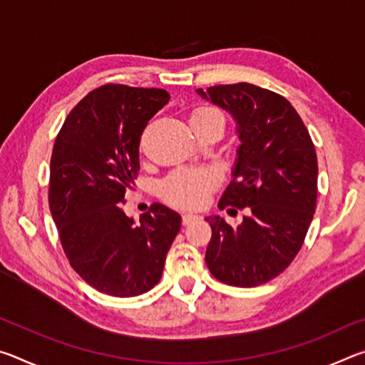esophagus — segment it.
I'll return each instance as SVG.
<instances>
[{
	"instance_id": "esophagus-1",
	"label": "esophagus",
	"mask_w": 365,
	"mask_h": 365,
	"mask_svg": "<svg viewBox=\"0 0 365 365\" xmlns=\"http://www.w3.org/2000/svg\"><path fill=\"white\" fill-rule=\"evenodd\" d=\"M197 219H201L200 215H195V214H182V224L183 225H190L191 222H195Z\"/></svg>"
}]
</instances>
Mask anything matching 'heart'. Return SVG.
<instances>
[{"instance_id": "1", "label": "heart", "mask_w": 365, "mask_h": 365, "mask_svg": "<svg viewBox=\"0 0 365 365\" xmlns=\"http://www.w3.org/2000/svg\"><path fill=\"white\" fill-rule=\"evenodd\" d=\"M224 119L219 110L212 108H200L191 114V120L197 119ZM220 177L217 172L201 168H180L160 182L159 193L168 205L180 209H197L207 202L217 190Z\"/></svg>"}]
</instances>
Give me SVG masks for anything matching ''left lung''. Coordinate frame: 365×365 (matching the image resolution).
I'll list each match as a JSON object with an SVG mask.
<instances>
[{
    "label": "left lung",
    "instance_id": "left-lung-1",
    "mask_svg": "<svg viewBox=\"0 0 365 365\" xmlns=\"http://www.w3.org/2000/svg\"><path fill=\"white\" fill-rule=\"evenodd\" d=\"M197 93L230 110L242 145L219 202L246 215L238 227L206 217L211 274L251 288L280 275L298 255L317 205V154L304 122L287 98L252 83L214 85Z\"/></svg>",
    "mask_w": 365,
    "mask_h": 365
}]
</instances>
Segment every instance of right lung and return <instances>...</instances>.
<instances>
[{
  "label": "right lung",
  "instance_id": "add662e5",
  "mask_svg": "<svg viewBox=\"0 0 365 365\" xmlns=\"http://www.w3.org/2000/svg\"><path fill=\"white\" fill-rule=\"evenodd\" d=\"M169 100L160 88L103 85L71 110L54 140L49 209L67 261L101 293L150 292L180 230V215L159 202L138 224L123 214L140 170L141 133Z\"/></svg>",
  "mask_w": 365,
  "mask_h": 365
}]
</instances>
